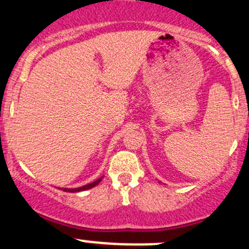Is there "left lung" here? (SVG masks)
<instances>
[{
	"label": "left lung",
	"instance_id": "left-lung-1",
	"mask_svg": "<svg viewBox=\"0 0 249 249\" xmlns=\"http://www.w3.org/2000/svg\"><path fill=\"white\" fill-rule=\"evenodd\" d=\"M159 182H160V181H159Z\"/></svg>",
	"mask_w": 249,
	"mask_h": 249
}]
</instances>
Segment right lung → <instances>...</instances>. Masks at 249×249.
Returning <instances> with one entry per match:
<instances>
[{"label": "right lung", "mask_w": 249, "mask_h": 249, "mask_svg": "<svg viewBox=\"0 0 249 249\" xmlns=\"http://www.w3.org/2000/svg\"><path fill=\"white\" fill-rule=\"evenodd\" d=\"M102 179H103V177H101V178H99V179L95 180V181L90 182V184H87V185H84V186H81V187H76V188H65V187L59 188L58 187V188H59V190H63V191H64V192H71V193L81 192V191H87V190H90V188L97 186V185H98L99 182H101Z\"/></svg>", "instance_id": "obj_1"}]
</instances>
